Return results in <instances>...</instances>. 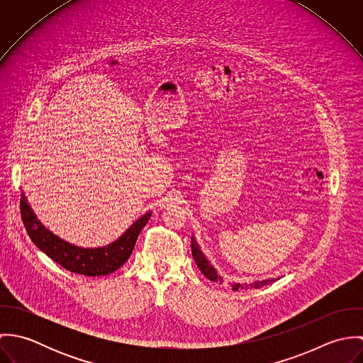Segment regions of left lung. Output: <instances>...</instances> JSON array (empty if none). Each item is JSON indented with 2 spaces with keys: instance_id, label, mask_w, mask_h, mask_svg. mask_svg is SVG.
<instances>
[{
  "instance_id": "obj_1",
  "label": "left lung",
  "mask_w": 363,
  "mask_h": 363,
  "mask_svg": "<svg viewBox=\"0 0 363 363\" xmlns=\"http://www.w3.org/2000/svg\"><path fill=\"white\" fill-rule=\"evenodd\" d=\"M191 253H193V259L196 261L197 267L200 268V271L204 274V277L208 278L209 281L212 282H219L222 284L223 282V278L218 274V271L215 269V267L209 262V259H207V256L203 253L200 245L197 243L196 238L191 236ZM278 278H265V279H256L250 284L245 282V284H240V282H232V289L233 291H239V289H250V288H261V286H265L268 284H272L275 281H278Z\"/></svg>"
}]
</instances>
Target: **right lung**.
Here are the masks:
<instances>
[{
  "label": "right lung",
  "instance_id": "obj_1",
  "mask_svg": "<svg viewBox=\"0 0 363 363\" xmlns=\"http://www.w3.org/2000/svg\"><path fill=\"white\" fill-rule=\"evenodd\" d=\"M21 197L22 220L32 242L65 269L86 277L107 275L118 269L131 256L140 232L152 215L151 211L144 213L120 238L106 246L82 247L54 235L40 222L28 203L25 191H22Z\"/></svg>",
  "mask_w": 363,
  "mask_h": 363
}]
</instances>
